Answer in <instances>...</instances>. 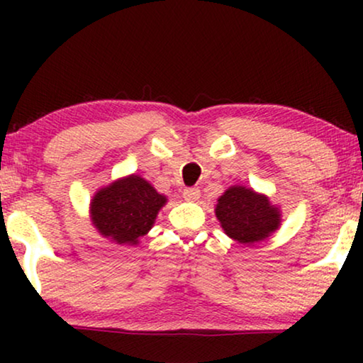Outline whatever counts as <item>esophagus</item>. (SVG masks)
Listing matches in <instances>:
<instances>
[{
	"label": "esophagus",
	"mask_w": 363,
	"mask_h": 363,
	"mask_svg": "<svg viewBox=\"0 0 363 363\" xmlns=\"http://www.w3.org/2000/svg\"><path fill=\"white\" fill-rule=\"evenodd\" d=\"M183 198H185L186 201H196L198 198H200V190H198L196 186L185 188V190H183Z\"/></svg>",
	"instance_id": "esophagus-1"
}]
</instances>
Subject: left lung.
Wrapping results in <instances>:
<instances>
[{"mask_svg": "<svg viewBox=\"0 0 363 363\" xmlns=\"http://www.w3.org/2000/svg\"><path fill=\"white\" fill-rule=\"evenodd\" d=\"M279 216L266 196L245 186L228 188L216 205L223 230L241 245H255L269 236L279 226Z\"/></svg>", "mask_w": 363, "mask_h": 363, "instance_id": "8db88e82", "label": "left lung"}]
</instances>
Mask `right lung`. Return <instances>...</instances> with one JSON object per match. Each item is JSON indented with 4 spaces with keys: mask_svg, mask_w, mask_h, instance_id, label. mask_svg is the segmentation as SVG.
<instances>
[{
    "mask_svg": "<svg viewBox=\"0 0 363 363\" xmlns=\"http://www.w3.org/2000/svg\"><path fill=\"white\" fill-rule=\"evenodd\" d=\"M167 198L143 178L132 175L118 180L94 196L92 221L101 235L117 245H137L147 235Z\"/></svg>",
    "mask_w": 363,
    "mask_h": 363,
    "instance_id": "obj_1",
    "label": "right lung"
}]
</instances>
